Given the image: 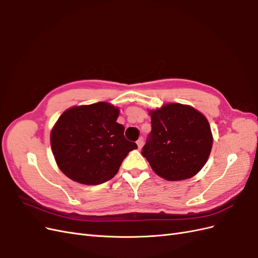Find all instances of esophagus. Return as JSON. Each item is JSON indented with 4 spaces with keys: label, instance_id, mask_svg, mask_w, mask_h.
<instances>
[{
    "label": "esophagus",
    "instance_id": "esophagus-1",
    "mask_svg": "<svg viewBox=\"0 0 258 258\" xmlns=\"http://www.w3.org/2000/svg\"><path fill=\"white\" fill-rule=\"evenodd\" d=\"M143 138H140L139 140H138V141H137V145H138V147L139 148H141L142 147V145H143Z\"/></svg>",
    "mask_w": 258,
    "mask_h": 258
}]
</instances>
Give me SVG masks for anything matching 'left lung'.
Masks as SVG:
<instances>
[{"label":"left lung","instance_id":"left-lung-1","mask_svg":"<svg viewBox=\"0 0 258 258\" xmlns=\"http://www.w3.org/2000/svg\"><path fill=\"white\" fill-rule=\"evenodd\" d=\"M152 131L142 156L167 181H182L204 168L213 137L206 116L190 105L169 103L148 112Z\"/></svg>","mask_w":258,"mask_h":258}]
</instances>
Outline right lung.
<instances>
[{
  "instance_id": "add662e5",
  "label": "right lung",
  "mask_w": 258,
  "mask_h": 258,
  "mask_svg": "<svg viewBox=\"0 0 258 258\" xmlns=\"http://www.w3.org/2000/svg\"><path fill=\"white\" fill-rule=\"evenodd\" d=\"M119 108L107 102L68 108L50 132V145L59 169L72 181L99 185L115 176L135 142L116 120Z\"/></svg>"
}]
</instances>
